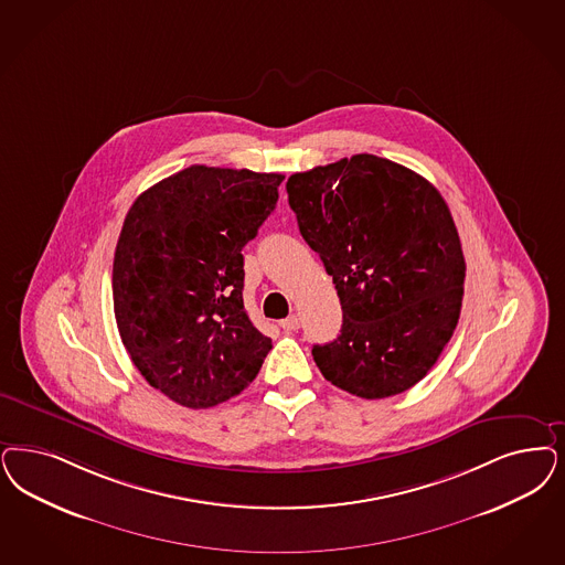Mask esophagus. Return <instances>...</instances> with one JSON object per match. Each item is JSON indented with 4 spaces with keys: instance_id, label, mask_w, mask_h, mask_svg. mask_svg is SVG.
Here are the masks:
<instances>
[{
    "instance_id": "obj_1",
    "label": "esophagus",
    "mask_w": 565,
    "mask_h": 565,
    "mask_svg": "<svg viewBox=\"0 0 565 565\" xmlns=\"http://www.w3.org/2000/svg\"><path fill=\"white\" fill-rule=\"evenodd\" d=\"M281 328H284V331H296L298 328H300V319L296 317V315H292V317H288V319H284L281 323H279Z\"/></svg>"
}]
</instances>
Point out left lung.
Returning a JSON list of instances; mask_svg holds the SVG:
<instances>
[{
	"label": "left lung",
	"mask_w": 565,
	"mask_h": 565,
	"mask_svg": "<svg viewBox=\"0 0 565 565\" xmlns=\"http://www.w3.org/2000/svg\"><path fill=\"white\" fill-rule=\"evenodd\" d=\"M286 190L342 305L340 335L312 347L317 367L367 401L415 386L447 347L463 300L466 258L445 198L373 154L294 173Z\"/></svg>",
	"instance_id": "left-lung-1"
}]
</instances>
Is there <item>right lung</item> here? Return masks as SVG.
<instances>
[{"instance_id":"right-lung-1","label":"right lung","mask_w":565,"mask_h":565,"mask_svg":"<svg viewBox=\"0 0 565 565\" xmlns=\"http://www.w3.org/2000/svg\"><path fill=\"white\" fill-rule=\"evenodd\" d=\"M281 181L194 164L146 190L125 216L113 265L118 333L146 382L183 407L230 401L271 351L244 309L242 248Z\"/></svg>"}]
</instances>
